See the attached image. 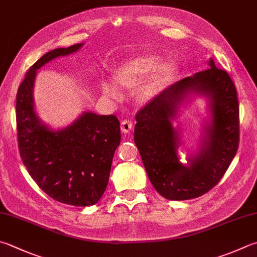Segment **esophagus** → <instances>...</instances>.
Returning <instances> with one entry per match:
<instances>
[{
    "label": "esophagus",
    "mask_w": 257,
    "mask_h": 257,
    "mask_svg": "<svg viewBox=\"0 0 257 257\" xmlns=\"http://www.w3.org/2000/svg\"><path fill=\"white\" fill-rule=\"evenodd\" d=\"M132 126H133V124L130 119H124V120H122V123H120V130H122V132L124 134L130 133V131L132 130Z\"/></svg>",
    "instance_id": "obj_1"
}]
</instances>
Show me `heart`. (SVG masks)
<instances>
[{
    "instance_id": "1",
    "label": "heart",
    "mask_w": 257,
    "mask_h": 257,
    "mask_svg": "<svg viewBox=\"0 0 257 257\" xmlns=\"http://www.w3.org/2000/svg\"><path fill=\"white\" fill-rule=\"evenodd\" d=\"M174 68L173 61L161 60V57L154 53H145L131 58L118 66L114 72V78L125 88H133L139 84L135 97L140 101H148L159 93L173 74ZM116 83L112 80L101 81L103 94L110 98H118L120 90Z\"/></svg>"
}]
</instances>
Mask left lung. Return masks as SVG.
I'll use <instances>...</instances> for the list:
<instances>
[{
	"label": "left lung",
	"mask_w": 257,
	"mask_h": 257,
	"mask_svg": "<svg viewBox=\"0 0 257 257\" xmlns=\"http://www.w3.org/2000/svg\"><path fill=\"white\" fill-rule=\"evenodd\" d=\"M210 67L167 87L135 116L134 142L150 181L169 200L197 198L214 188L228 169L238 149L239 107L236 87L212 58ZM192 97L207 101L208 118L196 153L182 164L177 149L180 130L173 126L178 110Z\"/></svg>",
	"instance_id": "1"
}]
</instances>
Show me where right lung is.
<instances>
[{"mask_svg": "<svg viewBox=\"0 0 257 257\" xmlns=\"http://www.w3.org/2000/svg\"><path fill=\"white\" fill-rule=\"evenodd\" d=\"M83 46L77 43L45 53L19 87L16 108L19 150L30 176L52 199L79 207L95 205L107 187L120 143L119 120L114 115L84 112L68 126L55 130L37 114L33 89L42 66Z\"/></svg>", "mask_w": 257, "mask_h": 257, "instance_id": "add662e5", "label": "right lung"}]
</instances>
